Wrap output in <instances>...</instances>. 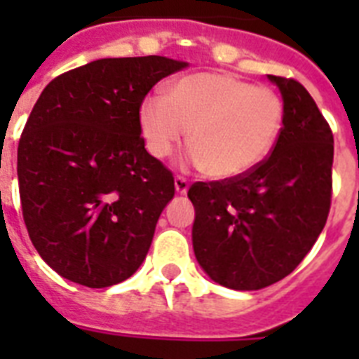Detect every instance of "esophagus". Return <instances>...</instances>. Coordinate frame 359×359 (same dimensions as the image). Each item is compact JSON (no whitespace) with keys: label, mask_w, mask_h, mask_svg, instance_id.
<instances>
[{"label":"esophagus","mask_w":359,"mask_h":359,"mask_svg":"<svg viewBox=\"0 0 359 359\" xmlns=\"http://www.w3.org/2000/svg\"><path fill=\"white\" fill-rule=\"evenodd\" d=\"M188 180L184 179V177H175V190H177V194H186L188 191Z\"/></svg>","instance_id":"34e87169"}]
</instances>
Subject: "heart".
<instances>
[{
	"instance_id": "b5f03b06",
	"label": "heart",
	"mask_w": 359,
	"mask_h": 359,
	"mask_svg": "<svg viewBox=\"0 0 359 359\" xmlns=\"http://www.w3.org/2000/svg\"><path fill=\"white\" fill-rule=\"evenodd\" d=\"M140 126L152 156H171L190 134V162L214 179H235L270 154L283 126V102L270 87L196 72L175 80L168 95H149Z\"/></svg>"
}]
</instances>
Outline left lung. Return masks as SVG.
<instances>
[{
	"label": "left lung",
	"mask_w": 359,
	"mask_h": 359,
	"mask_svg": "<svg viewBox=\"0 0 359 359\" xmlns=\"http://www.w3.org/2000/svg\"><path fill=\"white\" fill-rule=\"evenodd\" d=\"M283 97V128L250 173L194 182V251L227 289L257 290L289 276L323 233L332 205L334 134L300 81L268 76Z\"/></svg>",
	"instance_id": "1"
}]
</instances>
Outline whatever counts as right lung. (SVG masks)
Here are the masks:
<instances>
[{
	"instance_id": "right-lung-1",
	"label": "right lung",
	"mask_w": 359,
	"mask_h": 359,
	"mask_svg": "<svg viewBox=\"0 0 359 359\" xmlns=\"http://www.w3.org/2000/svg\"><path fill=\"white\" fill-rule=\"evenodd\" d=\"M184 67L162 55L98 59L41 93L18 143L20 201L31 242L59 276L102 289L143 262L175 179L147 152L140 108Z\"/></svg>"
}]
</instances>
